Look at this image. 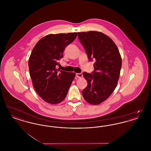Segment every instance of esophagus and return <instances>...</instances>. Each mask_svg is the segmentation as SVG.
Returning <instances> with one entry per match:
<instances>
[{
	"label": "esophagus",
	"mask_w": 151,
	"mask_h": 151,
	"mask_svg": "<svg viewBox=\"0 0 151 151\" xmlns=\"http://www.w3.org/2000/svg\"><path fill=\"white\" fill-rule=\"evenodd\" d=\"M76 75L79 78H81L83 77V74L81 73H76Z\"/></svg>",
	"instance_id": "1"
}]
</instances>
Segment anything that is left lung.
Here are the masks:
<instances>
[{
  "mask_svg": "<svg viewBox=\"0 0 151 151\" xmlns=\"http://www.w3.org/2000/svg\"><path fill=\"white\" fill-rule=\"evenodd\" d=\"M78 37L89 59L96 61L92 74L83 73L88 86L82 94L89 104L99 105L108 99L116 86L122 67L121 56L114 41L102 32H78Z\"/></svg>",
  "mask_w": 151,
  "mask_h": 151,
  "instance_id": "1",
  "label": "left lung"
}]
</instances>
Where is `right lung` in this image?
Here are the masks:
<instances>
[{
  "mask_svg": "<svg viewBox=\"0 0 151 151\" xmlns=\"http://www.w3.org/2000/svg\"><path fill=\"white\" fill-rule=\"evenodd\" d=\"M77 33L50 34L36 43L28 62L32 85L45 102L57 104L64 100L75 78V73L56 68L67 46L73 42Z\"/></svg>",
  "mask_w": 151,
  "mask_h": 151,
  "instance_id": "right-lung-1",
  "label": "right lung"
}]
</instances>
